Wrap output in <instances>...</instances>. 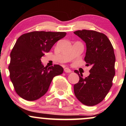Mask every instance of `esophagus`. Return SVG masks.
I'll use <instances>...</instances> for the list:
<instances>
[{
    "instance_id": "obj_1",
    "label": "esophagus",
    "mask_w": 126,
    "mask_h": 126,
    "mask_svg": "<svg viewBox=\"0 0 126 126\" xmlns=\"http://www.w3.org/2000/svg\"><path fill=\"white\" fill-rule=\"evenodd\" d=\"M64 71L66 72V73H71L72 72V70L68 67H65L64 69Z\"/></svg>"
}]
</instances>
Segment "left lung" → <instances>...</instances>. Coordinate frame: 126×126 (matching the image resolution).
I'll return each mask as SVG.
<instances>
[{"mask_svg":"<svg viewBox=\"0 0 126 126\" xmlns=\"http://www.w3.org/2000/svg\"><path fill=\"white\" fill-rule=\"evenodd\" d=\"M74 34L86 43L85 61L91 66L90 75L79 76L74 85V93L78 99L87 106L95 105L104 99L112 85L115 75V57L110 41L105 34L92 30H78Z\"/></svg>","mask_w":126,"mask_h":126,"instance_id":"8db88e82","label":"left lung"}]
</instances>
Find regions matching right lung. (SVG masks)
I'll use <instances>...</instances> for the list:
<instances>
[{
    "instance_id": "1",
    "label": "right lung",
    "mask_w": 126,
    "mask_h": 126,
    "mask_svg": "<svg viewBox=\"0 0 126 126\" xmlns=\"http://www.w3.org/2000/svg\"><path fill=\"white\" fill-rule=\"evenodd\" d=\"M66 35L64 32L33 31L19 37L11 53L10 78L16 92L27 101H35L48 91L53 78L61 75L59 64L44 67L41 58Z\"/></svg>"
}]
</instances>
